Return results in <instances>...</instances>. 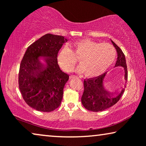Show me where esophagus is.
Masks as SVG:
<instances>
[{
	"label": "esophagus",
	"instance_id": "1",
	"mask_svg": "<svg viewBox=\"0 0 146 146\" xmlns=\"http://www.w3.org/2000/svg\"><path fill=\"white\" fill-rule=\"evenodd\" d=\"M78 78V76H76V75H71L70 76V78Z\"/></svg>",
	"mask_w": 146,
	"mask_h": 146
}]
</instances>
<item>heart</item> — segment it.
I'll use <instances>...</instances> for the list:
<instances>
[{
	"instance_id": "1",
	"label": "heart",
	"mask_w": 146,
	"mask_h": 146,
	"mask_svg": "<svg viewBox=\"0 0 146 146\" xmlns=\"http://www.w3.org/2000/svg\"><path fill=\"white\" fill-rule=\"evenodd\" d=\"M116 57V50L108 43H100L89 39L75 42L72 49L64 47L59 54L62 67L70 72L80 58L81 64L77 68L78 72H84L88 77H96L106 71Z\"/></svg>"
}]
</instances>
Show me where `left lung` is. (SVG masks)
<instances>
[{
    "mask_svg": "<svg viewBox=\"0 0 146 146\" xmlns=\"http://www.w3.org/2000/svg\"><path fill=\"white\" fill-rule=\"evenodd\" d=\"M111 43L115 47L117 53V58L115 67L121 66L124 68L125 80H127V69L124 54L118 46L112 40ZM106 73L99 76L92 78L84 80V92L82 96V104L86 109L92 111H102L115 104L121 98L125 89L122 88L121 92L115 97H113V93L106 90L103 86V81Z\"/></svg>",
    "mask_w": 146,
    "mask_h": 146,
    "instance_id": "obj_1",
    "label": "left lung"
}]
</instances>
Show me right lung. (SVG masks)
I'll return each instance as SVG.
<instances>
[{"mask_svg":"<svg viewBox=\"0 0 146 146\" xmlns=\"http://www.w3.org/2000/svg\"><path fill=\"white\" fill-rule=\"evenodd\" d=\"M68 40L62 36L46 34L30 45L20 65L19 87L29 106L43 112L58 108L69 75L58 64V54ZM45 58L47 64L39 60Z\"/></svg>","mask_w":146,"mask_h":146,"instance_id":"1","label":"right lung"}]
</instances>
